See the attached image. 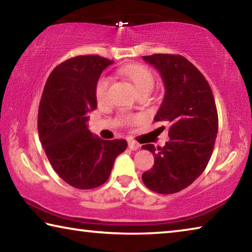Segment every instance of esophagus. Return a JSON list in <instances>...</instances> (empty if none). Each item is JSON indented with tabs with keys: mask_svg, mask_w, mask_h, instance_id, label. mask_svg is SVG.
<instances>
[{
	"mask_svg": "<svg viewBox=\"0 0 252 252\" xmlns=\"http://www.w3.org/2000/svg\"><path fill=\"white\" fill-rule=\"evenodd\" d=\"M127 146H129V149L132 151H135L138 150V149L140 148V144L138 142L135 141H129V143H127Z\"/></svg>",
	"mask_w": 252,
	"mask_h": 252,
	"instance_id": "1",
	"label": "esophagus"
}]
</instances>
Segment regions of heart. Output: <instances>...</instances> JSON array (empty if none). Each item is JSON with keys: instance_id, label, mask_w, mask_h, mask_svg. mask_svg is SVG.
I'll list each match as a JSON object with an SVG mask.
<instances>
[{"instance_id": "b5f03b06", "label": "heart", "mask_w": 252, "mask_h": 252, "mask_svg": "<svg viewBox=\"0 0 252 252\" xmlns=\"http://www.w3.org/2000/svg\"><path fill=\"white\" fill-rule=\"evenodd\" d=\"M118 74L121 76L122 79L126 80L130 82L135 91L139 94L142 93H149L155 85V76H153L152 72L148 69L147 66L140 65V64H127L123 65L118 70ZM110 87V81L106 78H102L99 80L96 84L95 95L97 101H104L108 96Z\"/></svg>"}]
</instances>
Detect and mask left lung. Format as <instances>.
<instances>
[{
	"label": "left lung",
	"mask_w": 252,
	"mask_h": 252,
	"mask_svg": "<svg viewBox=\"0 0 252 252\" xmlns=\"http://www.w3.org/2000/svg\"><path fill=\"white\" fill-rule=\"evenodd\" d=\"M142 59L158 70L164 85L163 100L153 120L171 126L164 147L142 146L155 157L153 168L142 174V181L158 193H176L190 186L210 160L218 133L215 97L201 72L181 55Z\"/></svg>",
	"instance_id": "obj_1"
}]
</instances>
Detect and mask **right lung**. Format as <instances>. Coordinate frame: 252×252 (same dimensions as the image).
<instances>
[{
	"label": "right lung",
	"mask_w": 252,
	"mask_h": 252,
	"mask_svg": "<svg viewBox=\"0 0 252 252\" xmlns=\"http://www.w3.org/2000/svg\"><path fill=\"white\" fill-rule=\"evenodd\" d=\"M113 61L99 55H80L51 72L42 93L37 127L51 165L76 189H92L108 180L126 140H102L88 127L94 111L96 84Z\"/></svg>",
	"instance_id": "1"
}]
</instances>
